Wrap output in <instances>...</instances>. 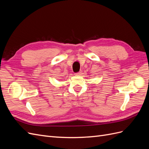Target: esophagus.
Masks as SVG:
<instances>
[{
    "instance_id": "1",
    "label": "esophagus",
    "mask_w": 149,
    "mask_h": 149,
    "mask_svg": "<svg viewBox=\"0 0 149 149\" xmlns=\"http://www.w3.org/2000/svg\"><path fill=\"white\" fill-rule=\"evenodd\" d=\"M75 74H76V75H80V74H81V72H77V73H75Z\"/></svg>"
}]
</instances>
